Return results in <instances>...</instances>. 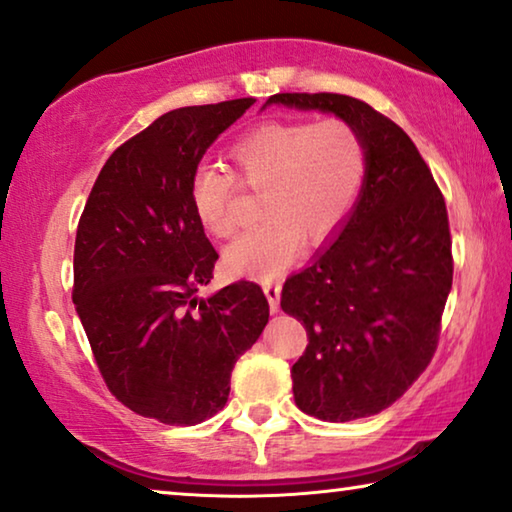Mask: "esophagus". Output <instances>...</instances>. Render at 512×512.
Segmentation results:
<instances>
[{
  "label": "esophagus",
  "mask_w": 512,
  "mask_h": 512,
  "mask_svg": "<svg viewBox=\"0 0 512 512\" xmlns=\"http://www.w3.org/2000/svg\"><path fill=\"white\" fill-rule=\"evenodd\" d=\"M280 282H264V294L269 299V310L276 315L280 310Z\"/></svg>",
  "instance_id": "obj_1"
}]
</instances>
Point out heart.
I'll list each match as a JSON object with an SVG mask.
<instances>
[{
	"label": "heart",
	"mask_w": 512,
	"mask_h": 512,
	"mask_svg": "<svg viewBox=\"0 0 512 512\" xmlns=\"http://www.w3.org/2000/svg\"><path fill=\"white\" fill-rule=\"evenodd\" d=\"M230 160L246 186L262 190L264 223L239 236L223 255L232 276L269 280L299 257L303 239L322 243L342 230L368 174V149L345 119L264 121L230 147ZM234 179L200 165L190 177V207L216 239L234 234Z\"/></svg>",
	"instance_id": "obj_1"
}]
</instances>
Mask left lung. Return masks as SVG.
Wrapping results in <instances>:
<instances>
[{"label": "left lung", "mask_w": 512, "mask_h": 512, "mask_svg": "<svg viewBox=\"0 0 512 512\" xmlns=\"http://www.w3.org/2000/svg\"><path fill=\"white\" fill-rule=\"evenodd\" d=\"M266 105L345 119L368 149L352 216L287 278L280 305L308 333L292 365L296 407L329 423L375 416L421 377L437 349L453 285L444 195L409 135L368 103L276 94Z\"/></svg>", "instance_id": "obj_1"}]
</instances>
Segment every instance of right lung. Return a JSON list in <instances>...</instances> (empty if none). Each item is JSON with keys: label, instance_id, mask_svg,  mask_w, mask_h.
Returning <instances> with one entry per match:
<instances>
[{"label": "right lung", "instance_id": "obj_1", "mask_svg": "<svg viewBox=\"0 0 512 512\" xmlns=\"http://www.w3.org/2000/svg\"><path fill=\"white\" fill-rule=\"evenodd\" d=\"M255 101L158 117L103 165L82 211L73 303L114 398L165 425H197L230 395L236 358L269 322L255 282L200 299L218 253L190 207L207 149Z\"/></svg>", "mask_w": 512, "mask_h": 512}]
</instances>
